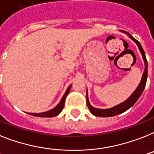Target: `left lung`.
Listing matches in <instances>:
<instances>
[{
  "mask_svg": "<svg viewBox=\"0 0 154 154\" xmlns=\"http://www.w3.org/2000/svg\"><path fill=\"white\" fill-rule=\"evenodd\" d=\"M121 32H124L125 34H127V35L129 36L130 38L135 42L137 46L138 47L140 52L142 54V58H143V61H144L145 63V70L143 72V74H142V80L140 81L139 85L137 87V88L135 89V91L131 94V97L127 99V100H125L124 102L119 103L118 105L115 106L113 107H111V108H107V109H100V108H96V107H92L89 103V100H88V90H87V93H86V100H87V105H88V109H89L90 112L94 115L95 116H99V117H111V116H117L119 114H121L122 112H126L127 110H128L129 108H131L132 106L136 103V101L138 100V98L140 97V96L142 95L143 90H144L145 87H146V80H147V73H148V66H147V60H146V54H145V52L143 51V48L142 47L140 42L138 40H136L135 38H134L133 36L131 35V34H129L128 32H124V31H121Z\"/></svg>",
  "mask_w": 154,
  "mask_h": 154,
  "instance_id": "obj_1",
  "label": "left lung"
}]
</instances>
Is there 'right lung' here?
Here are the masks:
<instances>
[{
  "label": "right lung",
  "mask_w": 154,
  "mask_h": 154,
  "mask_svg": "<svg viewBox=\"0 0 154 154\" xmlns=\"http://www.w3.org/2000/svg\"><path fill=\"white\" fill-rule=\"evenodd\" d=\"M70 88H71V85L69 86L68 88H67V90H66V92H65L64 96L62 97L61 101H60L59 103H58V104H57L54 108L50 110V111H48V112H42V113H28V114L31 115V116H37V117H47V118L54 117V116H57L60 112H62V109H63V107H64L65 100H66V97H67V95L69 94V91H70Z\"/></svg>",
  "instance_id": "right-lung-1"
}]
</instances>
